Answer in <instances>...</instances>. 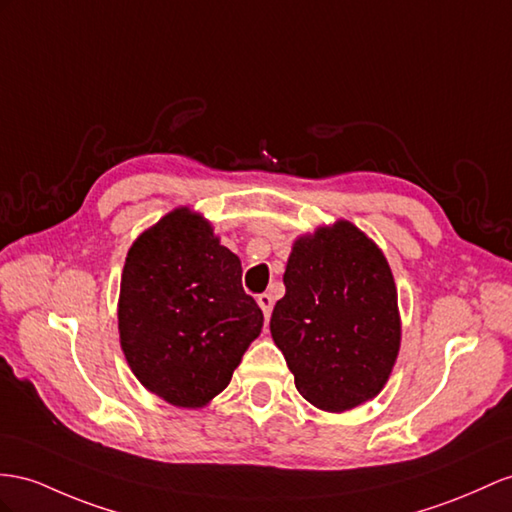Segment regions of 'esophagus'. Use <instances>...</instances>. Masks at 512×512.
<instances>
[{
    "label": "esophagus",
    "mask_w": 512,
    "mask_h": 512,
    "mask_svg": "<svg viewBox=\"0 0 512 512\" xmlns=\"http://www.w3.org/2000/svg\"><path fill=\"white\" fill-rule=\"evenodd\" d=\"M257 303H259L261 311H264V316H266V320H268L270 313H272V305H274L272 296H270V294H259V296H257Z\"/></svg>",
    "instance_id": "34e87169"
}]
</instances>
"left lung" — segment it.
I'll return each instance as SVG.
<instances>
[{
  "label": "left lung",
  "instance_id": "obj_1",
  "mask_svg": "<svg viewBox=\"0 0 512 512\" xmlns=\"http://www.w3.org/2000/svg\"><path fill=\"white\" fill-rule=\"evenodd\" d=\"M270 318L300 396L348 411L383 389L400 348L398 292L385 255L350 222L296 240Z\"/></svg>",
  "mask_w": 512,
  "mask_h": 512
}]
</instances>
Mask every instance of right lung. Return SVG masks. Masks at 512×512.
<instances>
[{
    "label": "right lung",
    "instance_id": "add662e5",
    "mask_svg": "<svg viewBox=\"0 0 512 512\" xmlns=\"http://www.w3.org/2000/svg\"><path fill=\"white\" fill-rule=\"evenodd\" d=\"M261 324L240 259L190 209L170 212L129 248L121 346L138 381L166 402L196 409L218 396Z\"/></svg>",
    "mask_w": 512,
    "mask_h": 512
}]
</instances>
